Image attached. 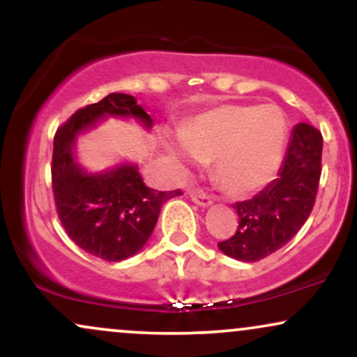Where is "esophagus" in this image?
Masks as SVG:
<instances>
[{"instance_id":"esophagus-1","label":"esophagus","mask_w":357,"mask_h":357,"mask_svg":"<svg viewBox=\"0 0 357 357\" xmlns=\"http://www.w3.org/2000/svg\"><path fill=\"white\" fill-rule=\"evenodd\" d=\"M191 199L198 204V206H203V208L211 206V203H213L210 199V196H206L204 192H191Z\"/></svg>"}]
</instances>
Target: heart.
<instances>
[{"instance_id":"b5f03b06","label":"heart","mask_w":357,"mask_h":357,"mask_svg":"<svg viewBox=\"0 0 357 357\" xmlns=\"http://www.w3.org/2000/svg\"><path fill=\"white\" fill-rule=\"evenodd\" d=\"M285 116L273 105L225 104L198 114L167 137L166 147L184 162L213 161V178L228 195H252L275 178L285 154Z\"/></svg>"}]
</instances>
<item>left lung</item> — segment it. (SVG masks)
<instances>
[{
	"label": "left lung",
	"mask_w": 357,
	"mask_h": 357,
	"mask_svg": "<svg viewBox=\"0 0 357 357\" xmlns=\"http://www.w3.org/2000/svg\"><path fill=\"white\" fill-rule=\"evenodd\" d=\"M322 134L301 122L292 129L277 179L252 199L233 204L238 227L230 240L220 241L227 257L258 261L289 243L309 218L321 179Z\"/></svg>",
	"instance_id": "left-lung-1"
}]
</instances>
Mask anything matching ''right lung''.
<instances>
[{
    "instance_id": "obj_1",
    "label": "right lung",
    "mask_w": 357,
    "mask_h": 357,
    "mask_svg": "<svg viewBox=\"0 0 357 357\" xmlns=\"http://www.w3.org/2000/svg\"><path fill=\"white\" fill-rule=\"evenodd\" d=\"M105 117L132 119L149 130L153 119L132 96L109 93L77 110L53 139L52 181L56 211L67 235L90 255L121 261L146 245L167 199L181 191H155L142 181L136 162L89 171L77 158V139Z\"/></svg>"
}]
</instances>
